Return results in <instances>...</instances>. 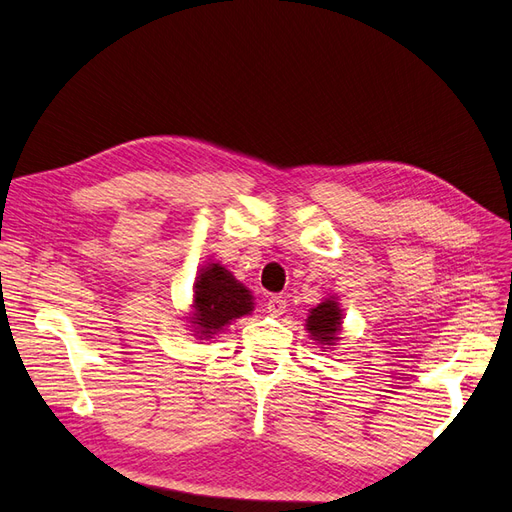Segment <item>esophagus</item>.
Wrapping results in <instances>:
<instances>
[{
    "label": "esophagus",
    "instance_id": "obj_1",
    "mask_svg": "<svg viewBox=\"0 0 512 512\" xmlns=\"http://www.w3.org/2000/svg\"><path fill=\"white\" fill-rule=\"evenodd\" d=\"M267 312L271 316H282L286 312V299L273 294V297H269V301H267Z\"/></svg>",
    "mask_w": 512,
    "mask_h": 512
}]
</instances>
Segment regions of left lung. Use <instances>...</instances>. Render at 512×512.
Returning <instances> with one entry per match:
<instances>
[{
  "label": "left lung",
  "mask_w": 512,
  "mask_h": 512,
  "mask_svg": "<svg viewBox=\"0 0 512 512\" xmlns=\"http://www.w3.org/2000/svg\"><path fill=\"white\" fill-rule=\"evenodd\" d=\"M339 324H342V314H339V307L335 301H324L318 307L312 309V314L307 318V331L318 339L320 344H331Z\"/></svg>",
  "instance_id": "8db88e82"
}]
</instances>
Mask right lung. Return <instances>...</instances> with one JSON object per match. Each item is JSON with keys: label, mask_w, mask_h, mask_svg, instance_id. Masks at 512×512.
Returning a JSON list of instances; mask_svg holds the SVG:
<instances>
[{"label": "right lung", "mask_w": 512, "mask_h": 512, "mask_svg": "<svg viewBox=\"0 0 512 512\" xmlns=\"http://www.w3.org/2000/svg\"><path fill=\"white\" fill-rule=\"evenodd\" d=\"M194 320L203 335L220 331L232 318L252 312V297L224 267L211 265L200 275L194 292Z\"/></svg>", "instance_id": "add662e5"}]
</instances>
